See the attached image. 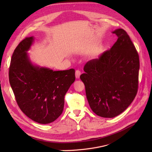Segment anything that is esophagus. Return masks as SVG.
I'll list each match as a JSON object with an SVG mask.
<instances>
[{
    "mask_svg": "<svg viewBox=\"0 0 152 152\" xmlns=\"http://www.w3.org/2000/svg\"><path fill=\"white\" fill-rule=\"evenodd\" d=\"M80 74H81L80 71H79V70H76L75 71V77H76L77 79H79Z\"/></svg>",
    "mask_w": 152,
    "mask_h": 152,
    "instance_id": "esophagus-1",
    "label": "esophagus"
}]
</instances>
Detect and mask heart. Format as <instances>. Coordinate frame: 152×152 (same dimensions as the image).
<instances>
[{"mask_svg": "<svg viewBox=\"0 0 152 152\" xmlns=\"http://www.w3.org/2000/svg\"><path fill=\"white\" fill-rule=\"evenodd\" d=\"M96 53H97V52H94V54H96Z\"/></svg>", "mask_w": 152, "mask_h": 152, "instance_id": "1", "label": "heart"}]
</instances>
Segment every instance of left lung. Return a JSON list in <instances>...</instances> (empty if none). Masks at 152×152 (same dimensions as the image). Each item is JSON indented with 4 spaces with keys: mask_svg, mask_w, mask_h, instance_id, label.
<instances>
[{
    "mask_svg": "<svg viewBox=\"0 0 152 152\" xmlns=\"http://www.w3.org/2000/svg\"><path fill=\"white\" fill-rule=\"evenodd\" d=\"M112 33L118 37L117 42L87 62L80 77L91 110L104 118H113L126 110L138 87L140 59L134 45L124 30Z\"/></svg>",
    "mask_w": 152,
    "mask_h": 152,
    "instance_id": "obj_1",
    "label": "left lung"
}]
</instances>
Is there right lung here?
<instances>
[{
  "instance_id": "add662e5",
  "label": "right lung",
  "mask_w": 152,
  "mask_h": 152,
  "mask_svg": "<svg viewBox=\"0 0 152 152\" xmlns=\"http://www.w3.org/2000/svg\"><path fill=\"white\" fill-rule=\"evenodd\" d=\"M34 42L32 36L18 44L12 56L9 78L21 111L32 121L46 124L62 113L64 97L75 80V70L54 71L34 65L27 53Z\"/></svg>"
}]
</instances>
